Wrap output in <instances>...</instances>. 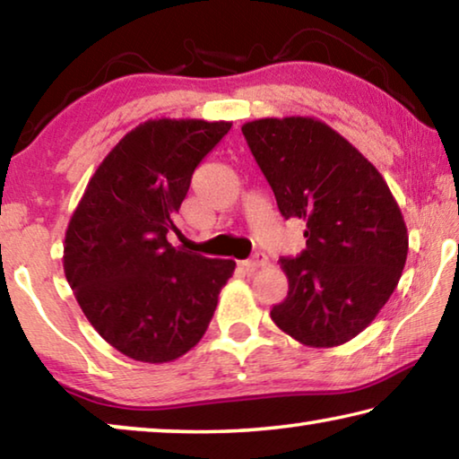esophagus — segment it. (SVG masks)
<instances>
[{"instance_id": "34e87169", "label": "esophagus", "mask_w": 459, "mask_h": 459, "mask_svg": "<svg viewBox=\"0 0 459 459\" xmlns=\"http://www.w3.org/2000/svg\"><path fill=\"white\" fill-rule=\"evenodd\" d=\"M240 265H243V269L247 271V273H255V271H257L259 267H265L267 265V257L263 253H257V255H253L251 259H247V261L240 263Z\"/></svg>"}]
</instances>
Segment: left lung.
<instances>
[{
	"label": "left lung",
	"mask_w": 459,
	"mask_h": 459,
	"mask_svg": "<svg viewBox=\"0 0 459 459\" xmlns=\"http://www.w3.org/2000/svg\"><path fill=\"white\" fill-rule=\"evenodd\" d=\"M285 219L306 221V248L279 263L290 281L271 320L301 344L332 348L367 328L397 287L409 235L378 169L312 117L243 126Z\"/></svg>",
	"instance_id": "obj_1"
}]
</instances>
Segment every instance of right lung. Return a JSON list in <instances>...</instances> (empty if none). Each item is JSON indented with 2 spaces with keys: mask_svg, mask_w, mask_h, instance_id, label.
Instances as JSON below:
<instances>
[{
  "mask_svg": "<svg viewBox=\"0 0 459 459\" xmlns=\"http://www.w3.org/2000/svg\"><path fill=\"white\" fill-rule=\"evenodd\" d=\"M229 121L150 119L92 174L65 238V275L92 328L129 359H180L204 336L235 261L168 243L192 174Z\"/></svg>",
  "mask_w": 459,
  "mask_h": 459,
  "instance_id": "add662e5",
  "label": "right lung"
}]
</instances>
